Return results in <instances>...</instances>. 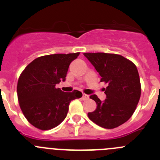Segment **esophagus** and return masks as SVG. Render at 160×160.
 Wrapping results in <instances>:
<instances>
[{"mask_svg":"<svg viewBox=\"0 0 160 160\" xmlns=\"http://www.w3.org/2000/svg\"><path fill=\"white\" fill-rule=\"evenodd\" d=\"M82 98H83V100L88 99V98H89V95H88V94H82Z\"/></svg>","mask_w":160,"mask_h":160,"instance_id":"esophagus-1","label":"esophagus"}]
</instances>
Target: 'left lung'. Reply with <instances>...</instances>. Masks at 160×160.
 <instances>
[{"mask_svg":"<svg viewBox=\"0 0 160 160\" xmlns=\"http://www.w3.org/2000/svg\"><path fill=\"white\" fill-rule=\"evenodd\" d=\"M101 76L107 98L103 102L97 95L90 96L97 104L88 113L92 122L107 129H113L126 122L135 112L141 95V85L137 67L132 62L114 53H84Z\"/></svg>","mask_w":160,"mask_h":160,"instance_id":"1","label":"left lung"}]
</instances>
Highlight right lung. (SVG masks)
Returning <instances> with one entry per match:
<instances>
[{
    "label": "right lung",
    "instance_id": "obj_1",
    "mask_svg": "<svg viewBox=\"0 0 160 160\" xmlns=\"http://www.w3.org/2000/svg\"><path fill=\"white\" fill-rule=\"evenodd\" d=\"M79 53H57L34 59L23 70L18 79L17 92L23 114L33 127L50 130L66 118L72 100L82 96L80 91L66 93L56 88L66 80L72 61Z\"/></svg>",
    "mask_w": 160,
    "mask_h": 160
}]
</instances>
